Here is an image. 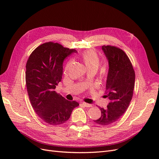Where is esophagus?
Instances as JSON below:
<instances>
[{
    "label": "esophagus",
    "mask_w": 159,
    "mask_h": 159,
    "mask_svg": "<svg viewBox=\"0 0 159 159\" xmlns=\"http://www.w3.org/2000/svg\"><path fill=\"white\" fill-rule=\"evenodd\" d=\"M81 103H82V104L84 105V106L86 107H90L92 106V105H91V104H89V103H85V102H82Z\"/></svg>",
    "instance_id": "1"
}]
</instances>
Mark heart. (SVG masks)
I'll return each instance as SVG.
<instances>
[{
	"instance_id": "obj_1",
	"label": "heart",
	"mask_w": 159,
	"mask_h": 159,
	"mask_svg": "<svg viewBox=\"0 0 159 159\" xmlns=\"http://www.w3.org/2000/svg\"><path fill=\"white\" fill-rule=\"evenodd\" d=\"M81 57L88 70H97L98 69L100 65V60L95 51L93 50H89L85 51L81 54ZM71 64L72 61L70 60L68 62V64L66 65V71H67L70 68Z\"/></svg>"
}]
</instances>
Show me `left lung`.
Here are the masks:
<instances>
[{"mask_svg":"<svg viewBox=\"0 0 159 159\" xmlns=\"http://www.w3.org/2000/svg\"><path fill=\"white\" fill-rule=\"evenodd\" d=\"M102 48L109 64L105 93L109 103L107 108L100 107L102 115L93 121L108 125L117 121L127 109L133 98L135 74L131 61L122 50L111 46H103Z\"/></svg>","mask_w":159,"mask_h":159,"instance_id":"8db88e82","label":"left lung"}]
</instances>
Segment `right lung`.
I'll list each match as a JSON object with an SVG mask.
<instances>
[{
    "label": "right lung",
    "instance_id": "right-lung-1",
    "mask_svg": "<svg viewBox=\"0 0 159 159\" xmlns=\"http://www.w3.org/2000/svg\"><path fill=\"white\" fill-rule=\"evenodd\" d=\"M74 49L46 42L32 52L26 66V84L32 106L51 125L66 122L79 103L65 99L54 91L63 75V62Z\"/></svg>",
    "mask_w": 159,
    "mask_h": 159
}]
</instances>
